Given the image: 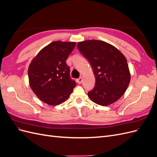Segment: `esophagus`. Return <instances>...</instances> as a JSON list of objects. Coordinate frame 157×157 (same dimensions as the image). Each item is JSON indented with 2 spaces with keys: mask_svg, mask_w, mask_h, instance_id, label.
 I'll return each mask as SVG.
<instances>
[{
  "mask_svg": "<svg viewBox=\"0 0 157 157\" xmlns=\"http://www.w3.org/2000/svg\"><path fill=\"white\" fill-rule=\"evenodd\" d=\"M77 82L78 84H81L82 82V77H80L77 79Z\"/></svg>",
  "mask_w": 157,
  "mask_h": 157,
  "instance_id": "obj_1",
  "label": "esophagus"
}]
</instances>
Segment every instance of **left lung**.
Instances as JSON below:
<instances>
[{
  "mask_svg": "<svg viewBox=\"0 0 157 157\" xmlns=\"http://www.w3.org/2000/svg\"><path fill=\"white\" fill-rule=\"evenodd\" d=\"M77 48L91 65L96 84L88 96L94 103L107 106L124 94L130 81L125 56L115 46L98 40L80 42Z\"/></svg>",
  "mask_w": 157,
  "mask_h": 157,
  "instance_id": "left-lung-1",
  "label": "left lung"
}]
</instances>
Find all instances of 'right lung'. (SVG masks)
I'll use <instances>...</instances> for the list:
<instances>
[{"mask_svg":"<svg viewBox=\"0 0 157 157\" xmlns=\"http://www.w3.org/2000/svg\"><path fill=\"white\" fill-rule=\"evenodd\" d=\"M75 44V42H52L38 53L29 66L31 90L49 105H58L67 100L77 85L71 79L70 69L66 64Z\"/></svg>","mask_w":157,"mask_h":157,"instance_id":"add662e5","label":"right lung"}]
</instances>
